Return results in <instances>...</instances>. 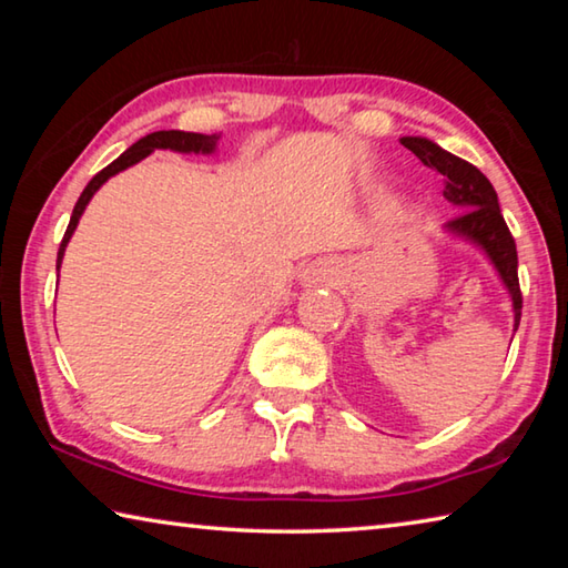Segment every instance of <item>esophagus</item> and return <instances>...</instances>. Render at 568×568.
Here are the masks:
<instances>
[{"label":"esophagus","mask_w":568,"mask_h":568,"mask_svg":"<svg viewBox=\"0 0 568 568\" xmlns=\"http://www.w3.org/2000/svg\"><path fill=\"white\" fill-rule=\"evenodd\" d=\"M335 275H338V271H335L333 263L315 261V263H311V265L305 267L303 275H301V281H303L305 287H318V285H325V283L335 281Z\"/></svg>","instance_id":"1"}]
</instances>
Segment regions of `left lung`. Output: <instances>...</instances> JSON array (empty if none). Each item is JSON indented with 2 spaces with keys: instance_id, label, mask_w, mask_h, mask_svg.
<instances>
[{
  "instance_id": "left-lung-1",
  "label": "left lung",
  "mask_w": 568,
  "mask_h": 568,
  "mask_svg": "<svg viewBox=\"0 0 568 568\" xmlns=\"http://www.w3.org/2000/svg\"><path fill=\"white\" fill-rule=\"evenodd\" d=\"M400 145L408 148L423 165L440 172L446 178L444 197L460 210V215L448 220L444 233L464 240L488 257L498 281L506 287L514 307V333L521 321V287H518V255L506 220L498 207V195L488 178L470 162L450 155L428 138H400Z\"/></svg>"
}]
</instances>
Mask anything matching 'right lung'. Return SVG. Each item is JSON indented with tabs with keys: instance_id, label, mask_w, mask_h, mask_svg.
<instances>
[{
	"instance_id": "obj_1",
	"label": "right lung",
	"mask_w": 568,
	"mask_h": 568,
	"mask_svg": "<svg viewBox=\"0 0 568 568\" xmlns=\"http://www.w3.org/2000/svg\"><path fill=\"white\" fill-rule=\"evenodd\" d=\"M220 138H223V134H217V132L215 134H200V132H182V130H160V132L145 134V138L134 142L132 148L124 150L118 160L110 162V165L104 168L102 172H98V175H94L88 182V187L82 190V195H80V200H77V205L72 210L70 225H67V233L62 237L60 253H57V271H60V267H62V257H64L67 243H70V237L74 235L77 223H80L84 207L90 205V200L94 197V192H98L104 185V182L118 175V172L128 170L132 165H138L140 160H145L155 150H172V152H180V155H213V152L220 145Z\"/></svg>"
}]
</instances>
